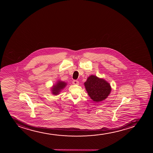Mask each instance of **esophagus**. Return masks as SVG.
<instances>
[{
    "label": "esophagus",
    "mask_w": 153,
    "mask_h": 153,
    "mask_svg": "<svg viewBox=\"0 0 153 153\" xmlns=\"http://www.w3.org/2000/svg\"><path fill=\"white\" fill-rule=\"evenodd\" d=\"M79 81H77V80H74V81H72V84H73L74 85H78L79 84Z\"/></svg>",
    "instance_id": "obj_1"
}]
</instances>
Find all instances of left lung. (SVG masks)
Masks as SVG:
<instances>
[{
	"label": "left lung",
	"mask_w": 153,
	"mask_h": 153,
	"mask_svg": "<svg viewBox=\"0 0 153 153\" xmlns=\"http://www.w3.org/2000/svg\"><path fill=\"white\" fill-rule=\"evenodd\" d=\"M84 85L88 95L95 102L105 100L111 92L110 85L107 82L93 75L88 77Z\"/></svg>",
	"instance_id": "obj_1"
}]
</instances>
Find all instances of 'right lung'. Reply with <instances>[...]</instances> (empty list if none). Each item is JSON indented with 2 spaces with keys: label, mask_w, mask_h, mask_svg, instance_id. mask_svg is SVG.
<instances>
[{
  "label": "right lung",
  "mask_w": 153,
  "mask_h": 153,
  "mask_svg": "<svg viewBox=\"0 0 153 153\" xmlns=\"http://www.w3.org/2000/svg\"><path fill=\"white\" fill-rule=\"evenodd\" d=\"M66 85V83L62 81H59L55 86H53L52 89V93L54 95H58L61 89H63Z\"/></svg>",
  "instance_id": "obj_1"
}]
</instances>
